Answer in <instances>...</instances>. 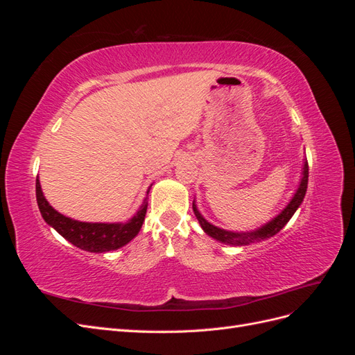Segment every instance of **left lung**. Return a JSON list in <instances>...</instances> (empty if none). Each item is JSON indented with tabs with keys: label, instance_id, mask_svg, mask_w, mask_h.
<instances>
[{
	"label": "left lung",
	"instance_id": "left-lung-1",
	"mask_svg": "<svg viewBox=\"0 0 355 355\" xmlns=\"http://www.w3.org/2000/svg\"><path fill=\"white\" fill-rule=\"evenodd\" d=\"M306 188H308V163L305 161L304 170H302V179H300L299 188L296 189L293 198L290 200V202L283 209V211L280 214H277V216L272 220H270L268 223H265L263 227L257 228L254 231H250V232H232V231L220 230L218 227H214V225H211L210 222H207L206 219L201 216V213L198 211V209L196 206V201L192 202V209H194L196 218L198 219L201 228L204 230V232H206L207 235H210L211 239L218 240L220 243H225V244L247 245V244L254 243V241L271 239V237H274L277 232H280L283 230L284 225L290 219H292L295 211L300 206V202L304 201V197L306 194Z\"/></svg>",
	"mask_w": 355,
	"mask_h": 355
}]
</instances>
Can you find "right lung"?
Returning a JSON list of instances; mask_svg holds the SVG:
<instances>
[{"label":"right lung","instance_id":"add662e5","mask_svg":"<svg viewBox=\"0 0 355 355\" xmlns=\"http://www.w3.org/2000/svg\"><path fill=\"white\" fill-rule=\"evenodd\" d=\"M35 192L38 209L41 211L42 219L75 247H80L81 250L92 253L116 250L120 249V247L125 245L127 243H130L136 237L137 232L141 231L148 209V201L145 198L141 209H139L135 216L125 223L80 222L63 216V214H60L58 210L50 206L44 194H42L38 178L35 184Z\"/></svg>","mask_w":355,"mask_h":355}]
</instances>
